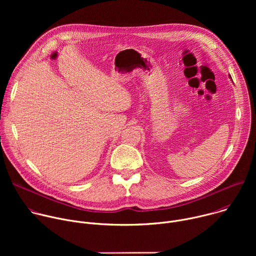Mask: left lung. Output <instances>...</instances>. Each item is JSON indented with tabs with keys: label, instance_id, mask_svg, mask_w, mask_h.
I'll return each mask as SVG.
<instances>
[{
	"label": "left lung",
	"instance_id": "obj_1",
	"mask_svg": "<svg viewBox=\"0 0 256 256\" xmlns=\"http://www.w3.org/2000/svg\"><path fill=\"white\" fill-rule=\"evenodd\" d=\"M230 77H231V76H230Z\"/></svg>",
	"mask_w": 256,
	"mask_h": 256
}]
</instances>
